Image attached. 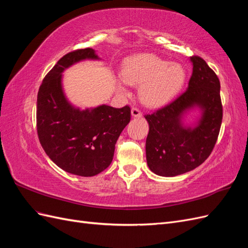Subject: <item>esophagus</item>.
I'll return each mask as SVG.
<instances>
[{
    "instance_id": "1",
    "label": "esophagus",
    "mask_w": 248,
    "mask_h": 248,
    "mask_svg": "<svg viewBox=\"0 0 248 248\" xmlns=\"http://www.w3.org/2000/svg\"><path fill=\"white\" fill-rule=\"evenodd\" d=\"M131 115L134 117V118H140V117H141V111H140V108H131Z\"/></svg>"
}]
</instances>
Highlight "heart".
Wrapping results in <instances>:
<instances>
[{"label": "heart", "mask_w": 248, "mask_h": 248, "mask_svg": "<svg viewBox=\"0 0 248 248\" xmlns=\"http://www.w3.org/2000/svg\"><path fill=\"white\" fill-rule=\"evenodd\" d=\"M185 72L181 65L170 63L151 54L128 58L123 64L122 78L117 85L120 92L127 93L126 82L140 86V97L149 107H158L171 99L181 89Z\"/></svg>", "instance_id": "1"}]
</instances>
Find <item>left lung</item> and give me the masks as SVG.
I'll list each match as a JSON object with an SVG mask.
<instances>
[{"label":"left lung","mask_w":248,"mask_h":248,"mask_svg":"<svg viewBox=\"0 0 248 248\" xmlns=\"http://www.w3.org/2000/svg\"><path fill=\"white\" fill-rule=\"evenodd\" d=\"M193 68L188 88L177 98L152 114L149 123L146 157L149 169L158 176L175 177L198 168L216 144L222 121L220 82L205 60L190 58ZM198 106L203 110L194 129L184 127L186 110Z\"/></svg>","instance_id":"obj_1"}]
</instances>
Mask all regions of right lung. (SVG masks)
<instances>
[{"mask_svg": "<svg viewBox=\"0 0 248 248\" xmlns=\"http://www.w3.org/2000/svg\"><path fill=\"white\" fill-rule=\"evenodd\" d=\"M85 59H98L92 48L68 52L43 78L37 95V133L49 158L67 172L92 177L111 163L115 145L129 123V106H100L80 110L67 101L62 72Z\"/></svg>", "mask_w": 248, "mask_h": 248, "instance_id": "add662e5", "label": "right lung"}]
</instances>
